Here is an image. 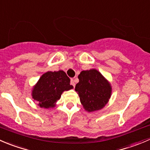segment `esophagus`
<instances>
[{"label": "esophagus", "mask_w": 150, "mask_h": 150, "mask_svg": "<svg viewBox=\"0 0 150 150\" xmlns=\"http://www.w3.org/2000/svg\"><path fill=\"white\" fill-rule=\"evenodd\" d=\"M71 85H73L74 87H75V81L73 79L71 80Z\"/></svg>", "instance_id": "1"}]
</instances>
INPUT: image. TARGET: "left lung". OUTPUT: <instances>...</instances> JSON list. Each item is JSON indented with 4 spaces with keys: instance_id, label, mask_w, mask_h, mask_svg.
Listing matches in <instances>:
<instances>
[{
    "instance_id": "8db88e82",
    "label": "left lung",
    "mask_w": 150,
    "mask_h": 150,
    "mask_svg": "<svg viewBox=\"0 0 150 150\" xmlns=\"http://www.w3.org/2000/svg\"><path fill=\"white\" fill-rule=\"evenodd\" d=\"M78 78L75 90L84 110L93 112L103 109L112 96L110 82L95 69L82 71Z\"/></svg>"
}]
</instances>
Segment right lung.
Here are the masks:
<instances>
[{"instance_id":"add662e5","label":"right lung","mask_w":150,"mask_h":150,"mask_svg":"<svg viewBox=\"0 0 150 150\" xmlns=\"http://www.w3.org/2000/svg\"><path fill=\"white\" fill-rule=\"evenodd\" d=\"M73 88L70 79L63 71H47L33 87L31 96L39 107L50 109L56 106L63 92Z\"/></svg>"}]
</instances>
